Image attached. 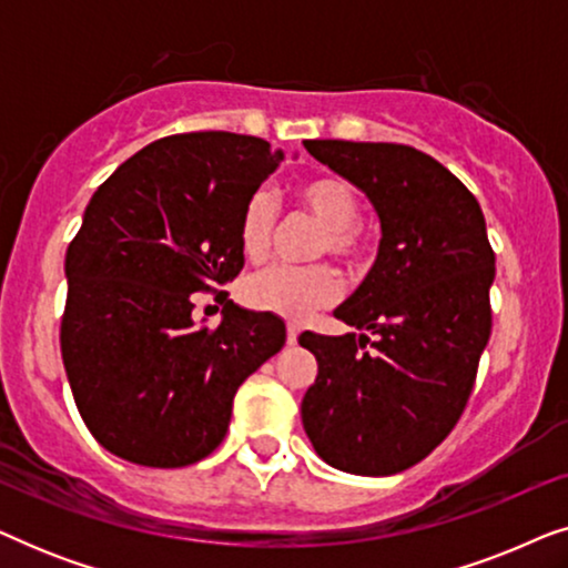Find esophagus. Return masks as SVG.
<instances>
[{
	"instance_id": "esophagus-1",
	"label": "esophagus",
	"mask_w": 568,
	"mask_h": 568,
	"mask_svg": "<svg viewBox=\"0 0 568 568\" xmlns=\"http://www.w3.org/2000/svg\"><path fill=\"white\" fill-rule=\"evenodd\" d=\"M297 336H300V328L294 323H290V328H286V344H297Z\"/></svg>"
}]
</instances>
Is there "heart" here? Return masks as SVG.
<instances>
[{
	"mask_svg": "<svg viewBox=\"0 0 568 568\" xmlns=\"http://www.w3.org/2000/svg\"><path fill=\"white\" fill-rule=\"evenodd\" d=\"M300 206L323 224L315 255L331 253L348 268H359L372 255V237L359 227V196L356 189L338 175H315L297 185ZM278 222V204L268 191L247 196L237 222V243L251 261L268 253ZM341 282L336 271L325 263L313 266H268L245 278V305L286 321H305L315 310L336 302Z\"/></svg>",
	"mask_w": 568,
	"mask_h": 568,
	"instance_id": "1",
	"label": "heart"
}]
</instances>
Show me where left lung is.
Here are the masks:
<instances>
[{
  "mask_svg": "<svg viewBox=\"0 0 568 568\" xmlns=\"http://www.w3.org/2000/svg\"><path fill=\"white\" fill-rule=\"evenodd\" d=\"M305 150L367 193L383 240L336 310L371 336H300L317 359L302 424L333 468L393 476L445 442L468 406L491 336L496 255L476 196L429 154L341 139H310Z\"/></svg>",
  "mask_w": 568,
  "mask_h": 568,
  "instance_id": "8db88e82",
  "label": "left lung"
}]
</instances>
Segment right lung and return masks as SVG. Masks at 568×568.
Masks as SVG:
<instances>
[{
    "mask_svg": "<svg viewBox=\"0 0 568 568\" xmlns=\"http://www.w3.org/2000/svg\"><path fill=\"white\" fill-rule=\"evenodd\" d=\"M284 160L258 136L191 131L146 144L84 209L67 251L61 359L108 453L146 468L204 460L237 387L286 341L276 315L217 292L223 323L192 321L193 291L243 271V204Z\"/></svg>",
    "mask_w": 568,
    "mask_h": 568,
    "instance_id": "right-lung-1",
    "label": "right lung"
}]
</instances>
